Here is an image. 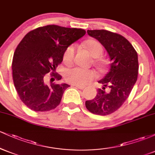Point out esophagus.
<instances>
[{
	"label": "esophagus",
	"instance_id": "obj_1",
	"mask_svg": "<svg viewBox=\"0 0 155 155\" xmlns=\"http://www.w3.org/2000/svg\"><path fill=\"white\" fill-rule=\"evenodd\" d=\"M74 86H75L76 88L79 89V90H84L85 88L84 86H80V85H74Z\"/></svg>",
	"mask_w": 155,
	"mask_h": 155
}]
</instances>
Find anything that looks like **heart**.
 Segmentation results:
<instances>
[{
	"label": "heart",
	"instance_id": "b5f03b06",
	"mask_svg": "<svg viewBox=\"0 0 155 155\" xmlns=\"http://www.w3.org/2000/svg\"><path fill=\"white\" fill-rule=\"evenodd\" d=\"M84 47L87 49L90 54L94 58H97L102 54L103 47L98 41L95 40H90L84 44ZM75 55V46H68L63 54V61L67 65H70L73 63ZM96 63L99 65H103L101 60L97 59L95 60ZM65 79L67 82L72 84L74 85H85L95 79L97 74L93 70L84 69L82 68L75 67L72 68H68L65 71Z\"/></svg>",
	"mask_w": 155,
	"mask_h": 155
}]
</instances>
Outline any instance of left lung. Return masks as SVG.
I'll return each mask as SVG.
<instances>
[{"label": "left lung", "instance_id": "8db88e82", "mask_svg": "<svg viewBox=\"0 0 155 155\" xmlns=\"http://www.w3.org/2000/svg\"><path fill=\"white\" fill-rule=\"evenodd\" d=\"M87 33L104 46L111 60L107 74L98 81L103 88L97 90L95 98L85 102L88 111L105 116L118 110L128 97L138 78V54L118 33L106 30H88Z\"/></svg>", "mask_w": 155, "mask_h": 155}]
</instances>
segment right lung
<instances>
[{"mask_svg":"<svg viewBox=\"0 0 155 155\" xmlns=\"http://www.w3.org/2000/svg\"><path fill=\"white\" fill-rule=\"evenodd\" d=\"M85 33L83 29L49 25L25 35L14 54L12 76L17 94L26 106L35 111H48L60 104L70 86L52 82L47 84L44 77L51 72V79H61L54 71L63 61L64 51Z\"/></svg>","mask_w":155,"mask_h":155,"instance_id":"add662e5","label":"right lung"}]
</instances>
